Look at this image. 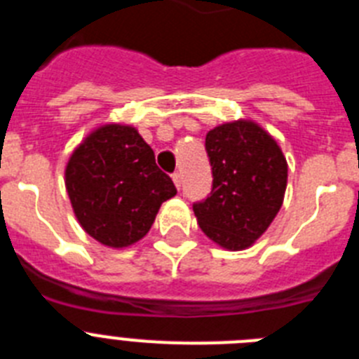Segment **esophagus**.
<instances>
[{
	"mask_svg": "<svg viewBox=\"0 0 359 359\" xmlns=\"http://www.w3.org/2000/svg\"><path fill=\"white\" fill-rule=\"evenodd\" d=\"M172 182H174V185L177 187V189H182V174L174 172L172 174Z\"/></svg>",
	"mask_w": 359,
	"mask_h": 359,
	"instance_id": "34e87169",
	"label": "esophagus"
}]
</instances>
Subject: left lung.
Here are the masks:
<instances>
[{"label":"left lung","mask_w":359,"mask_h":359,"mask_svg":"<svg viewBox=\"0 0 359 359\" xmlns=\"http://www.w3.org/2000/svg\"><path fill=\"white\" fill-rule=\"evenodd\" d=\"M205 149L214 180L210 194L192 205L198 224L223 248H248L280 210L286 158L264 129L246 120L212 129Z\"/></svg>","instance_id":"1"}]
</instances>
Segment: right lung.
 Here are the masks:
<instances>
[{"mask_svg": "<svg viewBox=\"0 0 359 359\" xmlns=\"http://www.w3.org/2000/svg\"><path fill=\"white\" fill-rule=\"evenodd\" d=\"M66 190L81 226L111 248L140 241L161 203L176 196L152 149L135 128L118 123L98 128L75 149Z\"/></svg>", "mask_w": 359, "mask_h": 359, "instance_id": "1", "label": "right lung"}]
</instances>
